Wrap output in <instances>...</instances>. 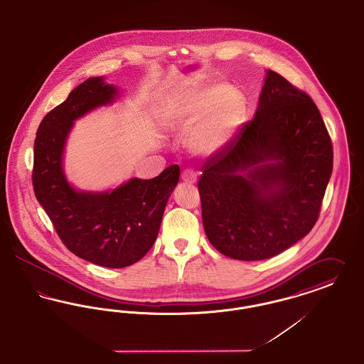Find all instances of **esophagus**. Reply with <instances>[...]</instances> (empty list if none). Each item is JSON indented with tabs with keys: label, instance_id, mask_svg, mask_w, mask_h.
<instances>
[{
	"label": "esophagus",
	"instance_id": "34e87169",
	"mask_svg": "<svg viewBox=\"0 0 364 364\" xmlns=\"http://www.w3.org/2000/svg\"><path fill=\"white\" fill-rule=\"evenodd\" d=\"M196 178H198V173L193 171V169H186L181 173V180L188 183V184H193L196 183Z\"/></svg>",
	"mask_w": 364,
	"mask_h": 364
}]
</instances>
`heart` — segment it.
<instances>
[{
	"instance_id": "1",
	"label": "heart",
	"mask_w": 364,
	"mask_h": 364,
	"mask_svg": "<svg viewBox=\"0 0 364 364\" xmlns=\"http://www.w3.org/2000/svg\"><path fill=\"white\" fill-rule=\"evenodd\" d=\"M243 117V103L235 92L224 84H208L176 102L168 124L187 133L198 123L190 137V147L196 154L212 155L235 136Z\"/></svg>"
}]
</instances>
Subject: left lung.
I'll use <instances>...</instances> for the list:
<instances>
[{
  "mask_svg": "<svg viewBox=\"0 0 364 364\" xmlns=\"http://www.w3.org/2000/svg\"><path fill=\"white\" fill-rule=\"evenodd\" d=\"M333 171V144L314 100L268 70L256 115L202 166L208 239L224 256H277L309 234Z\"/></svg>",
  "mask_w": 364,
  "mask_h": 364,
  "instance_id": "1",
  "label": "left lung"
}]
</instances>
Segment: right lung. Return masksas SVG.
Segmentation results:
<instances>
[{"instance_id":"right-lung-1","label":"right lung","mask_w":364,"mask_h":364,"mask_svg":"<svg viewBox=\"0 0 364 364\" xmlns=\"http://www.w3.org/2000/svg\"><path fill=\"white\" fill-rule=\"evenodd\" d=\"M115 86L103 77L87 78L62 105L43 117L34 141L33 187L65 247L107 268L129 267L147 255L158 236L168 199L178 183L171 165L151 180L132 178L106 193H81L65 180V139L77 118L112 103Z\"/></svg>"}]
</instances>
